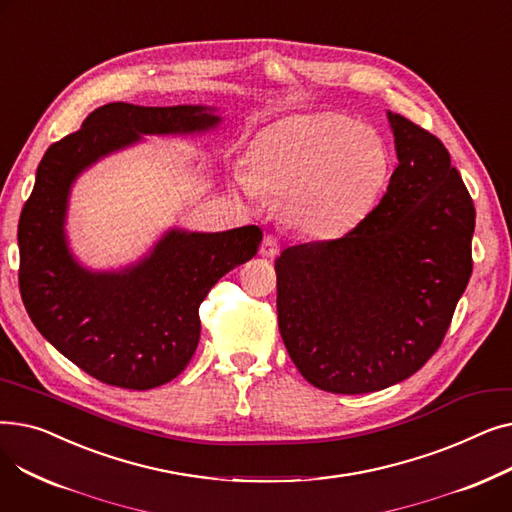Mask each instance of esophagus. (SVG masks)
I'll use <instances>...</instances> for the list:
<instances>
[{
    "mask_svg": "<svg viewBox=\"0 0 512 512\" xmlns=\"http://www.w3.org/2000/svg\"><path fill=\"white\" fill-rule=\"evenodd\" d=\"M280 251V242H278V236L274 234H265L263 240H261V247H259V253L263 257H276Z\"/></svg>",
    "mask_w": 512,
    "mask_h": 512,
    "instance_id": "34e87169",
    "label": "esophagus"
}]
</instances>
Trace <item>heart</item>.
I'll use <instances>...</instances> for the list:
<instances>
[{"label":"heart","instance_id":"heart-1","mask_svg":"<svg viewBox=\"0 0 512 512\" xmlns=\"http://www.w3.org/2000/svg\"><path fill=\"white\" fill-rule=\"evenodd\" d=\"M247 168L238 186L249 197H284L299 232L336 238L378 203L390 157L367 126L340 114H313L267 126L249 149Z\"/></svg>","mask_w":512,"mask_h":512}]
</instances>
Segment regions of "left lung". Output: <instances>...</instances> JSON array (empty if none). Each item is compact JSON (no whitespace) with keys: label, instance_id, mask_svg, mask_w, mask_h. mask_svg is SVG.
<instances>
[{"label":"left lung","instance_id":"8db88e82","mask_svg":"<svg viewBox=\"0 0 512 512\" xmlns=\"http://www.w3.org/2000/svg\"><path fill=\"white\" fill-rule=\"evenodd\" d=\"M398 166L340 238L276 259L278 326L303 378L367 394L411 378L438 351L471 272L475 207L444 143L388 114Z\"/></svg>","mask_w":512,"mask_h":512}]
</instances>
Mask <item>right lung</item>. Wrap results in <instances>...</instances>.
I'll return each instance as SVG.
<instances>
[{"mask_svg": "<svg viewBox=\"0 0 512 512\" xmlns=\"http://www.w3.org/2000/svg\"><path fill=\"white\" fill-rule=\"evenodd\" d=\"M218 120L199 105L107 103L53 143L37 168L18 222L22 303L35 328L103 384L151 390L180 375L199 344V305L215 282L257 253L263 232H170L132 270L91 274L66 249L68 188L101 155L139 141V132H193Z\"/></svg>", "mask_w": 512, "mask_h": 512, "instance_id": "right-lung-1", "label": "right lung"}]
</instances>
